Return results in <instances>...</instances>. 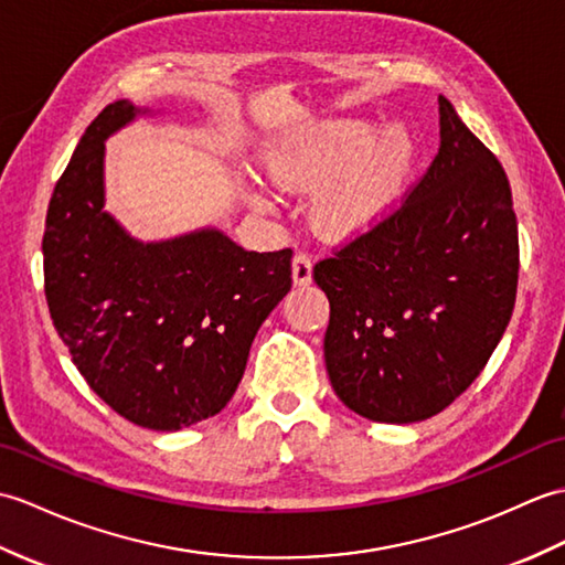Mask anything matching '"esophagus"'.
Instances as JSON below:
<instances>
[{
	"instance_id": "esophagus-1",
	"label": "esophagus",
	"mask_w": 565,
	"mask_h": 565,
	"mask_svg": "<svg viewBox=\"0 0 565 565\" xmlns=\"http://www.w3.org/2000/svg\"><path fill=\"white\" fill-rule=\"evenodd\" d=\"M311 266H315V263H311L307 254H297L292 258V280L297 287H305L311 282Z\"/></svg>"
}]
</instances>
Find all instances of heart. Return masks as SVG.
<instances>
[{
	"mask_svg": "<svg viewBox=\"0 0 565 565\" xmlns=\"http://www.w3.org/2000/svg\"><path fill=\"white\" fill-rule=\"evenodd\" d=\"M263 169L285 193H311V224L329 242H348L394 215L408 195L418 140L406 125L380 130L367 116L307 122L266 147ZM256 207L270 205L263 188H248Z\"/></svg>",
	"mask_w": 565,
	"mask_h": 565,
	"instance_id": "b5f03b06",
	"label": "heart"
}]
</instances>
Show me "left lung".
I'll list each match as a JSON object with an SVG mask.
<instances>
[{
	"mask_svg": "<svg viewBox=\"0 0 565 565\" xmlns=\"http://www.w3.org/2000/svg\"><path fill=\"white\" fill-rule=\"evenodd\" d=\"M440 104V149L382 224L315 266L329 297L335 396L377 423H416L479 377L518 295L520 244L500 161Z\"/></svg>",
	"mask_w": 565,
	"mask_h": 565,
	"instance_id": "left-lung-1",
	"label": "left lung"
}]
</instances>
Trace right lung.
I'll return each instance as SVG.
<instances>
[{"instance_id":"right-lung-1","label":"right lung","mask_w":565,"mask_h":565,"mask_svg":"<svg viewBox=\"0 0 565 565\" xmlns=\"http://www.w3.org/2000/svg\"><path fill=\"white\" fill-rule=\"evenodd\" d=\"M149 113L128 98L86 128L47 205L50 317L72 362L125 420L181 430L230 404L250 343L292 287V250H244L207 227L140 242L104 210L106 140Z\"/></svg>"}]
</instances>
